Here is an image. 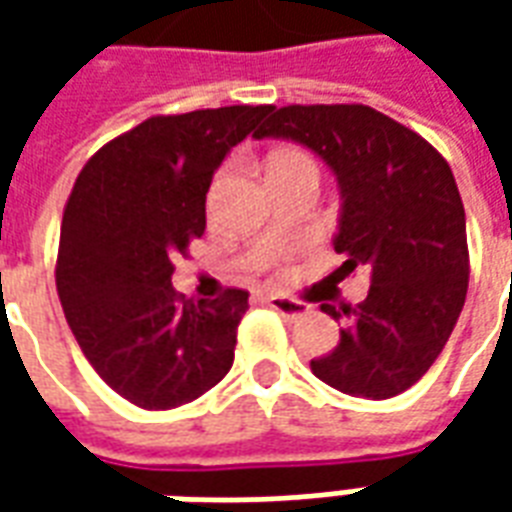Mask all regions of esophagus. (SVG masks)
<instances>
[{
    "instance_id": "34e87169",
    "label": "esophagus",
    "mask_w": 512,
    "mask_h": 512,
    "mask_svg": "<svg viewBox=\"0 0 512 512\" xmlns=\"http://www.w3.org/2000/svg\"><path fill=\"white\" fill-rule=\"evenodd\" d=\"M263 301H266L271 310H277L282 318H288V321L304 318V315L310 312V304H304V301L296 299H285V296H266Z\"/></svg>"
}]
</instances>
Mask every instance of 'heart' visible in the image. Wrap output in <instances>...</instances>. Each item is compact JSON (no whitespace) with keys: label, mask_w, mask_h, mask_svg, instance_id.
<instances>
[{"label":"heart","mask_w":512,"mask_h":512,"mask_svg":"<svg viewBox=\"0 0 512 512\" xmlns=\"http://www.w3.org/2000/svg\"><path fill=\"white\" fill-rule=\"evenodd\" d=\"M304 153H299V150H279V153H274L271 156V161L268 164H274V161H285V158H301Z\"/></svg>","instance_id":"obj_1"}]
</instances>
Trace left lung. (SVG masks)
<instances>
[{
	"mask_svg": "<svg viewBox=\"0 0 512 512\" xmlns=\"http://www.w3.org/2000/svg\"><path fill=\"white\" fill-rule=\"evenodd\" d=\"M255 136H282L329 164L340 186L334 252L370 271L362 304H321L343 323L332 354L312 359L323 384L345 395L386 400L425 376L450 340L469 288L461 194L428 139L365 104L271 109Z\"/></svg>",
	"mask_w": 512,
	"mask_h": 512,
	"instance_id": "left-lung-1",
	"label": "left lung"
}]
</instances>
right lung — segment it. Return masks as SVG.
<instances>
[{
	"mask_svg": "<svg viewBox=\"0 0 512 512\" xmlns=\"http://www.w3.org/2000/svg\"><path fill=\"white\" fill-rule=\"evenodd\" d=\"M271 106L156 115L106 142L62 213L57 293L95 373L147 411L191 403L233 367L249 293L183 299L172 260L205 233L213 172Z\"/></svg>",
	"mask_w": 512,
	"mask_h": 512,
	"instance_id": "right-lung-1",
	"label": "right lung"
}]
</instances>
